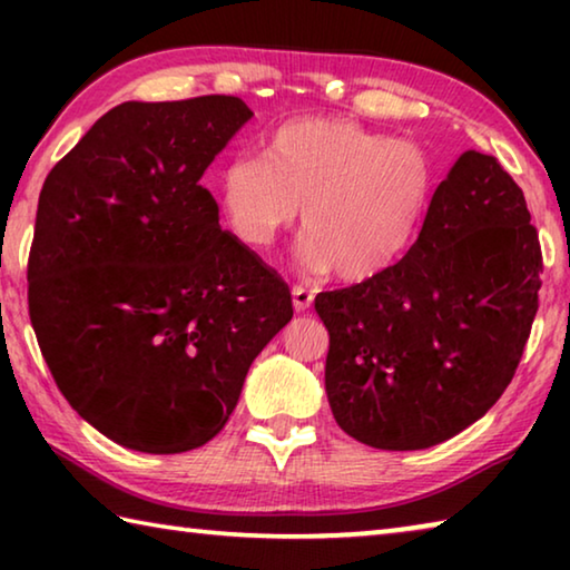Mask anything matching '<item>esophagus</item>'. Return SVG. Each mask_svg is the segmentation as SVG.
Wrapping results in <instances>:
<instances>
[{"label": "esophagus", "mask_w": 570, "mask_h": 570, "mask_svg": "<svg viewBox=\"0 0 570 570\" xmlns=\"http://www.w3.org/2000/svg\"><path fill=\"white\" fill-rule=\"evenodd\" d=\"M312 302H314L312 286H308V284H296L292 288V304H294L296 312H304V308L312 306Z\"/></svg>", "instance_id": "obj_1"}]
</instances>
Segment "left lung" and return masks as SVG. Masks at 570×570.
<instances>
[{
	"instance_id": "obj_1",
	"label": "left lung",
	"mask_w": 570,
	"mask_h": 570,
	"mask_svg": "<svg viewBox=\"0 0 570 570\" xmlns=\"http://www.w3.org/2000/svg\"><path fill=\"white\" fill-rule=\"evenodd\" d=\"M244 100L122 102L47 176L27 266L30 316L72 410L118 445L214 440L292 294L218 226L200 186L250 120Z\"/></svg>"
}]
</instances>
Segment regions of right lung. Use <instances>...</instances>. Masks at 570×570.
<instances>
[{"mask_svg":"<svg viewBox=\"0 0 570 570\" xmlns=\"http://www.w3.org/2000/svg\"><path fill=\"white\" fill-rule=\"evenodd\" d=\"M540 272L523 190L493 156L462 153L397 264L314 298L340 428L380 450H424L470 428L513 380Z\"/></svg>","mask_w":570,"mask_h":570,"instance_id":"obj_1","label":"right lung"}]
</instances>
